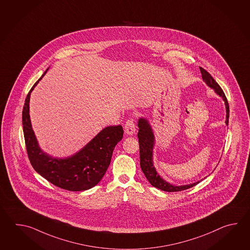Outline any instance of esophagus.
Segmentation results:
<instances>
[{"instance_id": "obj_1", "label": "esophagus", "mask_w": 250, "mask_h": 250, "mask_svg": "<svg viewBox=\"0 0 250 250\" xmlns=\"http://www.w3.org/2000/svg\"><path fill=\"white\" fill-rule=\"evenodd\" d=\"M125 133L127 135H133V133H135L136 131V126H135V123L133 119H128L126 123H125Z\"/></svg>"}]
</instances>
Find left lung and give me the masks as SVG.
Instances as JSON below:
<instances>
[{"instance_id": "8db88e82", "label": "left lung", "mask_w": 250, "mask_h": 250, "mask_svg": "<svg viewBox=\"0 0 250 250\" xmlns=\"http://www.w3.org/2000/svg\"><path fill=\"white\" fill-rule=\"evenodd\" d=\"M200 71L202 74V79L208 86L212 87L215 93L221 96L225 103L226 106V121L225 123L228 125L229 114V108L228 101L223 93V89L221 86L218 85L217 82L213 80L211 75L208 73L205 69L200 67ZM138 143H139V154H140V166L146 176V178L148 180L150 184L154 188H157L161 190L166 192H177L185 190L188 188H190L192 187L196 186L201 181L195 182L193 184L184 185V186H175L170 184L169 182L163 180L159 174L156 172L153 165V149L154 145V136L153 129L150 126L148 122L144 119L140 118L138 120Z\"/></svg>"}]
</instances>
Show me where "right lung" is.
Instances as JSON below:
<instances>
[{
    "instance_id": "obj_1",
    "label": "right lung",
    "mask_w": 250,
    "mask_h": 250,
    "mask_svg": "<svg viewBox=\"0 0 250 250\" xmlns=\"http://www.w3.org/2000/svg\"><path fill=\"white\" fill-rule=\"evenodd\" d=\"M47 69L33 85L23 107L22 124L28 159L38 173L56 187L69 191L89 189L98 184L105 174L113 149L123 138V127L118 125L104 128L80 152L68 158H53L42 152L31 126L29 99L34 87Z\"/></svg>"
}]
</instances>
